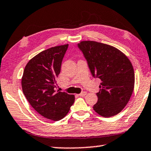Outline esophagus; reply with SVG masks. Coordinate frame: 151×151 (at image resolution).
I'll list each match as a JSON object with an SVG mask.
<instances>
[{
  "label": "esophagus",
  "instance_id": "34e87169",
  "mask_svg": "<svg viewBox=\"0 0 151 151\" xmlns=\"http://www.w3.org/2000/svg\"><path fill=\"white\" fill-rule=\"evenodd\" d=\"M86 94H87V92L83 91V92H82V93L78 94V96H81V97H83V96H85V95H86Z\"/></svg>",
  "mask_w": 151,
  "mask_h": 151
}]
</instances>
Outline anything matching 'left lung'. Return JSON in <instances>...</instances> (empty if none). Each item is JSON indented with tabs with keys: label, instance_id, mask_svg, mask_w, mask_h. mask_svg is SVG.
<instances>
[{
	"label": "left lung",
	"instance_id": "obj_1",
	"mask_svg": "<svg viewBox=\"0 0 151 151\" xmlns=\"http://www.w3.org/2000/svg\"><path fill=\"white\" fill-rule=\"evenodd\" d=\"M78 47L92 75L101 80L93 110L104 117L116 115L127 105L134 91L135 76L131 62L122 51L109 45L83 40Z\"/></svg>",
	"mask_w": 151,
	"mask_h": 151
}]
</instances>
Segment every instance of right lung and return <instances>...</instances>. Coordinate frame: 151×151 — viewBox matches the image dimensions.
<instances>
[{
	"mask_svg": "<svg viewBox=\"0 0 151 151\" xmlns=\"http://www.w3.org/2000/svg\"><path fill=\"white\" fill-rule=\"evenodd\" d=\"M68 46L51 47L37 54L27 63L22 78L27 100L38 113L49 120H61L75 102L74 95L54 89Z\"/></svg>",
	"mask_w": 151,
	"mask_h": 151,
	"instance_id": "add662e5",
	"label": "right lung"
}]
</instances>
